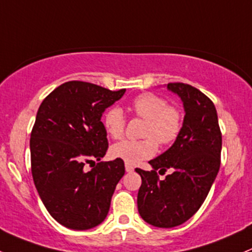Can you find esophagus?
Wrapping results in <instances>:
<instances>
[{"instance_id": "34e87169", "label": "esophagus", "mask_w": 252, "mask_h": 252, "mask_svg": "<svg viewBox=\"0 0 252 252\" xmlns=\"http://www.w3.org/2000/svg\"><path fill=\"white\" fill-rule=\"evenodd\" d=\"M126 172H132V171H134V167H132L131 165L126 164Z\"/></svg>"}]
</instances>
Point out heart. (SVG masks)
I'll use <instances>...</instances> for the list:
<instances>
[{
	"instance_id": "b5f03b06",
	"label": "heart",
	"mask_w": 252,
	"mask_h": 252,
	"mask_svg": "<svg viewBox=\"0 0 252 252\" xmlns=\"http://www.w3.org/2000/svg\"><path fill=\"white\" fill-rule=\"evenodd\" d=\"M132 111L137 117L146 120L142 136L146 139L123 140L115 143L110 149L112 158L123 160L129 165H136L157 153L158 143L167 146L179 136L183 126L182 113L167 100L154 93H143L132 100ZM104 126L112 139H121L126 129V116L123 110L112 106L105 112Z\"/></svg>"
}]
</instances>
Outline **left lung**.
<instances>
[{
    "instance_id": "1",
    "label": "left lung",
    "mask_w": 252,
    "mask_h": 252,
    "mask_svg": "<svg viewBox=\"0 0 252 252\" xmlns=\"http://www.w3.org/2000/svg\"><path fill=\"white\" fill-rule=\"evenodd\" d=\"M167 90L183 101L182 131L172 146L151 160L153 170L136 168L141 176L137 208L143 220L156 227L182 225L200 209L220 168L221 131L214 104L192 86L172 82ZM173 171L167 178L159 173Z\"/></svg>"
}]
</instances>
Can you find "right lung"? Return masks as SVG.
<instances>
[{"label": "right lung", "mask_w": 252, "mask_h": 252, "mask_svg": "<svg viewBox=\"0 0 252 252\" xmlns=\"http://www.w3.org/2000/svg\"><path fill=\"white\" fill-rule=\"evenodd\" d=\"M126 90L110 91L84 81L55 88L38 109L31 132L33 182L44 206L61 225L90 229L109 213L124 161H100L109 142L103 112ZM99 162L90 171L84 165Z\"/></svg>", "instance_id": "add662e5"}]
</instances>
